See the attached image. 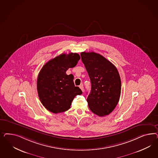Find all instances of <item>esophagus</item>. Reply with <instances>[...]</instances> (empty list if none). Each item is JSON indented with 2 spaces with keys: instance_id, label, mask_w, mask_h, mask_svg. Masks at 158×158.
Wrapping results in <instances>:
<instances>
[{
  "instance_id": "obj_1",
  "label": "esophagus",
  "mask_w": 158,
  "mask_h": 158,
  "mask_svg": "<svg viewBox=\"0 0 158 158\" xmlns=\"http://www.w3.org/2000/svg\"><path fill=\"white\" fill-rule=\"evenodd\" d=\"M79 87H80V89H81V91H83V92H84L85 90H84V87H83V85H81L79 86Z\"/></svg>"
}]
</instances>
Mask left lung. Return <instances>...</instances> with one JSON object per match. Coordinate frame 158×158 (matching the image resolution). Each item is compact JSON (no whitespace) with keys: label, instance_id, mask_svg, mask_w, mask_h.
Wrapping results in <instances>:
<instances>
[{"label":"left lung","instance_id":"left-lung-1","mask_svg":"<svg viewBox=\"0 0 158 158\" xmlns=\"http://www.w3.org/2000/svg\"><path fill=\"white\" fill-rule=\"evenodd\" d=\"M81 56L91 81V91L87 98L89 107L98 116L109 115L118 104L121 93L118 71L100 54L82 52Z\"/></svg>","mask_w":158,"mask_h":158}]
</instances>
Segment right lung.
Masks as SVG:
<instances>
[{"mask_svg": "<svg viewBox=\"0 0 158 158\" xmlns=\"http://www.w3.org/2000/svg\"><path fill=\"white\" fill-rule=\"evenodd\" d=\"M80 58L77 53L61 54L46 62L39 72V97L51 112L57 114L68 110L75 97L82 94L81 89L74 85L73 75L66 73L69 68L77 65Z\"/></svg>", "mask_w": 158, "mask_h": 158, "instance_id": "obj_1", "label": "right lung"}]
</instances>
